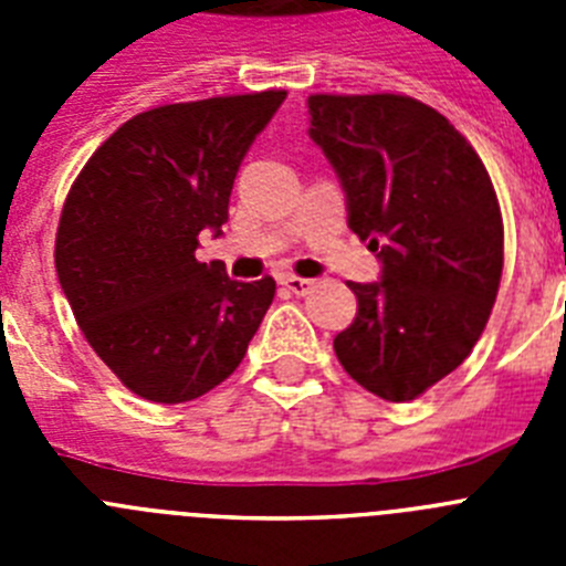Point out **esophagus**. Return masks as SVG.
Instances as JSON below:
<instances>
[{
    "label": "esophagus",
    "mask_w": 566,
    "mask_h": 566,
    "mask_svg": "<svg viewBox=\"0 0 566 566\" xmlns=\"http://www.w3.org/2000/svg\"><path fill=\"white\" fill-rule=\"evenodd\" d=\"M283 286H286L292 294H297V297H303V294H308L314 289V280L297 277V274H289V277H283Z\"/></svg>",
    "instance_id": "1"
}]
</instances>
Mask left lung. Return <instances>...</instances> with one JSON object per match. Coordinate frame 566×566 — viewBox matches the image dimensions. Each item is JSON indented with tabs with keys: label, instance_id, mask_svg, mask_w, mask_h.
Here are the masks:
<instances>
[{
	"label": "left lung",
	"instance_id": "obj_1",
	"mask_svg": "<svg viewBox=\"0 0 566 566\" xmlns=\"http://www.w3.org/2000/svg\"><path fill=\"white\" fill-rule=\"evenodd\" d=\"M312 138L348 198V227L382 260L348 283L357 317L334 337L348 377L388 402L422 397L488 326L504 266L496 189L476 149L411 96H308Z\"/></svg>",
	"mask_w": 566,
	"mask_h": 566
}]
</instances>
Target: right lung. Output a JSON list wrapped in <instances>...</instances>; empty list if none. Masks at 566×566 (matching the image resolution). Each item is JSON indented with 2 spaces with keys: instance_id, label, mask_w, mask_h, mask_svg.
Here are the masks:
<instances>
[{
  "instance_id": "right-lung-1",
  "label": "right lung",
  "mask_w": 566,
  "mask_h": 566,
  "mask_svg": "<svg viewBox=\"0 0 566 566\" xmlns=\"http://www.w3.org/2000/svg\"><path fill=\"white\" fill-rule=\"evenodd\" d=\"M286 90L133 115L90 155L64 198L56 274L90 348L149 402H189L234 371L274 280H229L195 258L229 218L234 175Z\"/></svg>"
}]
</instances>
